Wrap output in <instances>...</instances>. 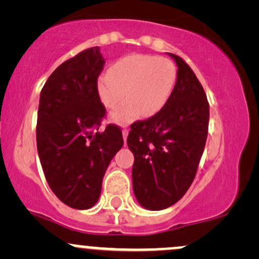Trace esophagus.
<instances>
[{
    "label": "esophagus",
    "mask_w": 259,
    "mask_h": 259,
    "mask_svg": "<svg viewBox=\"0 0 259 259\" xmlns=\"http://www.w3.org/2000/svg\"><path fill=\"white\" fill-rule=\"evenodd\" d=\"M121 134H123L124 141H126V138H127V134H129V130H127V129H123V132H121Z\"/></svg>",
    "instance_id": "obj_1"
}]
</instances>
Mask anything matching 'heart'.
Returning <instances> with one entry per match:
<instances>
[{
  "instance_id": "1",
  "label": "heart",
  "mask_w": 259,
  "mask_h": 259,
  "mask_svg": "<svg viewBox=\"0 0 259 259\" xmlns=\"http://www.w3.org/2000/svg\"><path fill=\"white\" fill-rule=\"evenodd\" d=\"M177 81V68L167 58L129 55L118 59L111 70L97 79V94L107 108L115 107L109 117L119 124L132 123L142 114L152 117L168 102Z\"/></svg>"
}]
</instances>
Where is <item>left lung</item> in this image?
I'll return each mask as SVG.
<instances>
[{"label":"left lung","instance_id":"8db88e82","mask_svg":"<svg viewBox=\"0 0 259 259\" xmlns=\"http://www.w3.org/2000/svg\"><path fill=\"white\" fill-rule=\"evenodd\" d=\"M178 67L168 102L153 117L136 121L127 136L134 154L133 190L150 210L173 206L195 179L203 153L209 105L201 82L180 57L167 53Z\"/></svg>","mask_w":259,"mask_h":259}]
</instances>
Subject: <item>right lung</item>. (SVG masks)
<instances>
[{"label":"right lung","mask_w":259,"mask_h":259,"mask_svg":"<svg viewBox=\"0 0 259 259\" xmlns=\"http://www.w3.org/2000/svg\"><path fill=\"white\" fill-rule=\"evenodd\" d=\"M103 65L99 46L85 50L59 65L40 94L41 167L53 194L75 209L97 203L107 168L124 144L119 127L99 130L106 114L96 89Z\"/></svg>","instance_id":"obj_1"}]
</instances>
